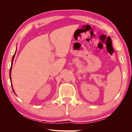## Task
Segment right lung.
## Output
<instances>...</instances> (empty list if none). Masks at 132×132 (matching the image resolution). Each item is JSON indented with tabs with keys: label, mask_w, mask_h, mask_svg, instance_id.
Masks as SVG:
<instances>
[{
	"label": "right lung",
	"mask_w": 132,
	"mask_h": 132,
	"mask_svg": "<svg viewBox=\"0 0 132 132\" xmlns=\"http://www.w3.org/2000/svg\"><path fill=\"white\" fill-rule=\"evenodd\" d=\"M15 53H16V51H15V53H14V55H13V58H12V66H11V68H10V81H12V80H11V71H12V64H13V60H14V56H15ZM13 91H14V90H13Z\"/></svg>",
	"instance_id": "right-lung-1"
}]
</instances>
